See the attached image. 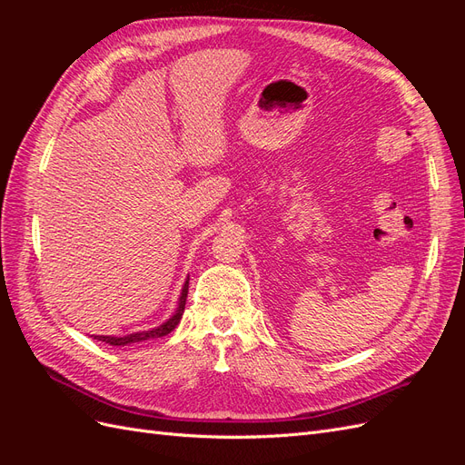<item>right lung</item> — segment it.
<instances>
[{
	"mask_svg": "<svg viewBox=\"0 0 465 465\" xmlns=\"http://www.w3.org/2000/svg\"><path fill=\"white\" fill-rule=\"evenodd\" d=\"M188 283H190V277L186 279L184 287H182L180 301H178V308L174 311V314H173L171 318H168L164 323H161V326L153 328V330L135 331V333H130V335H122V337H116V335H94V340H98V341H104V343H108V345L124 347V345H130V343H139V341H147V340H157V337H164V335H168V333H171V331L178 326L182 314H184L186 299H188Z\"/></svg>",
	"mask_w": 465,
	"mask_h": 465,
	"instance_id": "right-lung-1",
	"label": "right lung"
}]
</instances>
